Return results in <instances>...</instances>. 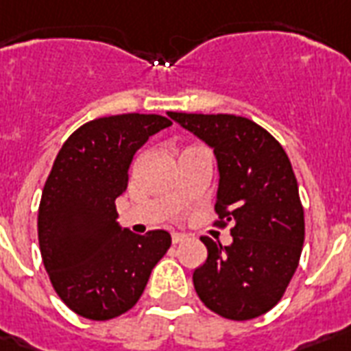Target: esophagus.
Wrapping results in <instances>:
<instances>
[{
	"label": "esophagus",
	"instance_id": "obj_1",
	"mask_svg": "<svg viewBox=\"0 0 351 351\" xmlns=\"http://www.w3.org/2000/svg\"><path fill=\"white\" fill-rule=\"evenodd\" d=\"M184 240H186V234H183V232H172V243H181Z\"/></svg>",
	"mask_w": 351,
	"mask_h": 351
}]
</instances>
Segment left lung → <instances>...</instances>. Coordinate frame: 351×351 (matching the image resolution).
<instances>
[{
    "label": "left lung",
    "instance_id": "8db88e82",
    "mask_svg": "<svg viewBox=\"0 0 351 351\" xmlns=\"http://www.w3.org/2000/svg\"><path fill=\"white\" fill-rule=\"evenodd\" d=\"M214 148L219 168L216 227L230 225L232 243L208 236L205 263L194 271L201 302L219 317L251 320L284 297L300 262L304 206L286 150L251 119L229 113L168 111Z\"/></svg>",
    "mask_w": 351,
    "mask_h": 351
}]
</instances>
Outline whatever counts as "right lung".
<instances>
[{"mask_svg":"<svg viewBox=\"0 0 351 351\" xmlns=\"http://www.w3.org/2000/svg\"><path fill=\"white\" fill-rule=\"evenodd\" d=\"M162 115L100 117L75 130L54 159L38 208V241L54 291L89 320L126 313L167 254V230L138 236L117 223L135 152L168 128Z\"/></svg>","mask_w":351,"mask_h":351,"instance_id":"obj_1","label":"right lung"}]
</instances>
